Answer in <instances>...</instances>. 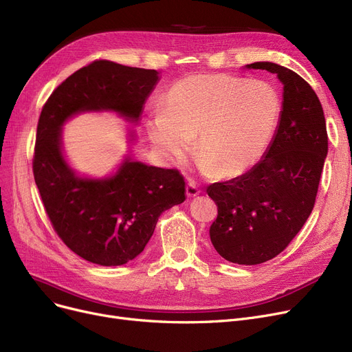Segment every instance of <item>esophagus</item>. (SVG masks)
Segmentation results:
<instances>
[{
    "label": "esophagus",
    "instance_id": "34e87169",
    "mask_svg": "<svg viewBox=\"0 0 352 352\" xmlns=\"http://www.w3.org/2000/svg\"><path fill=\"white\" fill-rule=\"evenodd\" d=\"M186 191H187V197H190V198H194V197H197V195L199 194V190L194 186L192 182H188V184H187Z\"/></svg>",
    "mask_w": 352,
    "mask_h": 352
}]
</instances>
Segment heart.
I'll list each match as a JSON object with an SVG mask.
<instances>
[{
    "label": "heart",
    "mask_w": 352,
    "mask_h": 352,
    "mask_svg": "<svg viewBox=\"0 0 352 352\" xmlns=\"http://www.w3.org/2000/svg\"><path fill=\"white\" fill-rule=\"evenodd\" d=\"M280 116L281 98L270 82L191 74L166 89L146 131L165 162H181L195 138L202 175L231 178L260 161Z\"/></svg>",
    "instance_id": "obj_1"
}]
</instances>
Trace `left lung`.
I'll list each match as a JSON object with an SVG mask.
<instances>
[{
  "mask_svg": "<svg viewBox=\"0 0 352 352\" xmlns=\"http://www.w3.org/2000/svg\"><path fill=\"white\" fill-rule=\"evenodd\" d=\"M245 69L276 74L283 107L275 134L260 162L207 188L218 206L210 238L217 252L241 265L263 264L285 250L308 219L328 153L321 102L297 72L270 61Z\"/></svg>",
  "mask_w": 352,
  "mask_h": 352,
  "instance_id": "left-lung-1",
  "label": "left lung"
}]
</instances>
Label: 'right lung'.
<instances>
[{
	"label": "right lung",
	"mask_w": 352,
	"mask_h": 352,
	"mask_svg": "<svg viewBox=\"0 0 352 352\" xmlns=\"http://www.w3.org/2000/svg\"><path fill=\"white\" fill-rule=\"evenodd\" d=\"M160 72L94 61L69 76L43 107L34 153V178L45 211L65 245L104 267L133 261L154 234L158 217L186 201V182L177 170L134 158L128 150L105 177L74 170L63 144V126L87 113H113L138 125ZM129 146L137 142L128 128Z\"/></svg>",
	"instance_id": "right-lung-1"
}]
</instances>
